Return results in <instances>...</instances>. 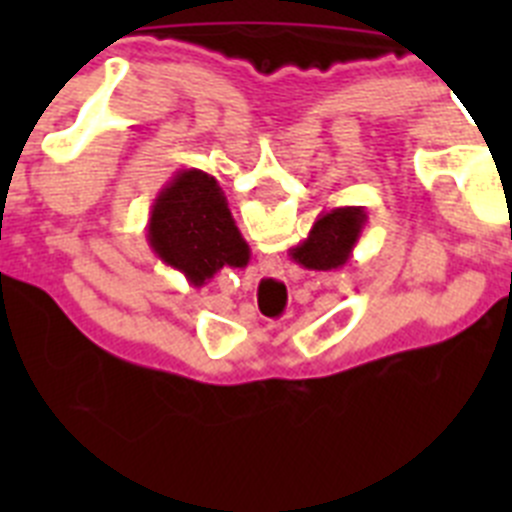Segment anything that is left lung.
Listing matches in <instances>:
<instances>
[{"mask_svg":"<svg viewBox=\"0 0 512 512\" xmlns=\"http://www.w3.org/2000/svg\"><path fill=\"white\" fill-rule=\"evenodd\" d=\"M364 225L366 212L361 207H333L320 212L305 241L289 248V256L310 271L341 269L351 259Z\"/></svg>","mask_w":512,"mask_h":512,"instance_id":"left-lung-1","label":"left lung"}]
</instances>
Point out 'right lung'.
<instances>
[{
  "mask_svg": "<svg viewBox=\"0 0 512 512\" xmlns=\"http://www.w3.org/2000/svg\"><path fill=\"white\" fill-rule=\"evenodd\" d=\"M148 243L194 287L210 282L225 266L243 269L251 256L223 189L200 169L176 171L158 192L148 217Z\"/></svg>",
  "mask_w": 512,
  "mask_h": 512,
  "instance_id": "obj_1",
  "label": "right lung"
}]
</instances>
